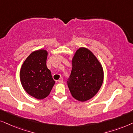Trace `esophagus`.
<instances>
[{
	"instance_id": "obj_1",
	"label": "esophagus",
	"mask_w": 133,
	"mask_h": 133,
	"mask_svg": "<svg viewBox=\"0 0 133 133\" xmlns=\"http://www.w3.org/2000/svg\"><path fill=\"white\" fill-rule=\"evenodd\" d=\"M58 82H59V83H63V79L62 78H61L59 79V80L58 81Z\"/></svg>"
}]
</instances>
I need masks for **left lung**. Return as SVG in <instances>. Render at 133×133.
<instances>
[{
    "mask_svg": "<svg viewBox=\"0 0 133 133\" xmlns=\"http://www.w3.org/2000/svg\"><path fill=\"white\" fill-rule=\"evenodd\" d=\"M72 69L68 88L76 100L85 102L95 95L103 81V70L93 53L85 47L76 51L72 60Z\"/></svg>",
    "mask_w": 133,
    "mask_h": 133,
    "instance_id": "8db88e82",
    "label": "left lung"
}]
</instances>
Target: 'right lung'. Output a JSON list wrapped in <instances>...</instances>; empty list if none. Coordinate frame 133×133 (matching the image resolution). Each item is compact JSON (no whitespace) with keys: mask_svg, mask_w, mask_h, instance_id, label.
<instances>
[{"mask_svg":"<svg viewBox=\"0 0 133 133\" xmlns=\"http://www.w3.org/2000/svg\"><path fill=\"white\" fill-rule=\"evenodd\" d=\"M47 56V50L34 51L26 58L20 70L22 87L28 94L38 100L48 96L55 83L46 65Z\"/></svg>","mask_w":133,"mask_h":133,"instance_id":"add662e5","label":"right lung"}]
</instances>
